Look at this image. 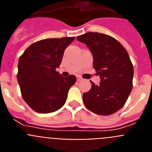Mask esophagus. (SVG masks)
Returning <instances> with one entry per match:
<instances>
[{"label": "esophagus", "instance_id": "obj_1", "mask_svg": "<svg viewBox=\"0 0 152 152\" xmlns=\"http://www.w3.org/2000/svg\"><path fill=\"white\" fill-rule=\"evenodd\" d=\"M81 79H82V78H81L80 76H77V81H80V80H81Z\"/></svg>", "mask_w": 152, "mask_h": 152}]
</instances>
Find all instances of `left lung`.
<instances>
[{"mask_svg": "<svg viewBox=\"0 0 152 152\" xmlns=\"http://www.w3.org/2000/svg\"><path fill=\"white\" fill-rule=\"evenodd\" d=\"M77 39L86 44L94 57V68L101 81L91 82V88L83 94L84 105L91 112L108 116L125 105L132 89L133 65L121 43L108 35L87 33Z\"/></svg>", "mask_w": 152, "mask_h": 152, "instance_id": "left-lung-1", "label": "left lung"}]
</instances>
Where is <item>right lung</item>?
<instances>
[{
	"instance_id": "add662e5",
	"label": "right lung",
	"mask_w": 152,
	"mask_h": 152,
	"mask_svg": "<svg viewBox=\"0 0 152 152\" xmlns=\"http://www.w3.org/2000/svg\"><path fill=\"white\" fill-rule=\"evenodd\" d=\"M74 39L63 37L36 42L19 58L17 77L22 97L36 112H55L66 101L77 78L75 75L62 77L56 69L62 61L64 49Z\"/></svg>"
}]
</instances>
